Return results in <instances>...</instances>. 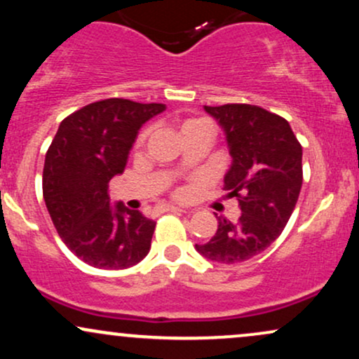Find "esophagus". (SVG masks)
<instances>
[{
  "label": "esophagus",
  "mask_w": 359,
  "mask_h": 359,
  "mask_svg": "<svg viewBox=\"0 0 359 359\" xmlns=\"http://www.w3.org/2000/svg\"><path fill=\"white\" fill-rule=\"evenodd\" d=\"M163 211H167V212H185L184 209L175 208V205H165V209H163Z\"/></svg>",
  "instance_id": "1"
}]
</instances>
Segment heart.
<instances>
[{
	"instance_id": "obj_1",
	"label": "heart",
	"mask_w": 359,
	"mask_h": 359,
	"mask_svg": "<svg viewBox=\"0 0 359 359\" xmlns=\"http://www.w3.org/2000/svg\"><path fill=\"white\" fill-rule=\"evenodd\" d=\"M199 123H209V121H208V119H204V118H192V119H185V121L182 123V126H180V131L187 130V128H191V126L199 125ZM147 135H148V131H147V130H143L142 133H140V137H138V140H137V147H142L143 143H145ZM177 194H179V196H182L184 192H182V191H179Z\"/></svg>"
}]
</instances>
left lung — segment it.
<instances>
[{
  "instance_id": "left-lung-1",
  "label": "left lung",
  "mask_w": 359,
  "mask_h": 359,
  "mask_svg": "<svg viewBox=\"0 0 359 359\" xmlns=\"http://www.w3.org/2000/svg\"><path fill=\"white\" fill-rule=\"evenodd\" d=\"M224 128L231 168L224 189L241 209L238 222L217 219V231L197 251L233 265L257 257L280 236L302 187V145L285 118L253 104L204 106Z\"/></svg>"
}]
</instances>
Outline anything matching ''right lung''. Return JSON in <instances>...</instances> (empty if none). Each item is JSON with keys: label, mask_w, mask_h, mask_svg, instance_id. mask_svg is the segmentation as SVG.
I'll return each instance as SVG.
<instances>
[{"label": "right lung", "mask_w": 359, "mask_h": 359, "mask_svg": "<svg viewBox=\"0 0 359 359\" xmlns=\"http://www.w3.org/2000/svg\"><path fill=\"white\" fill-rule=\"evenodd\" d=\"M165 104L121 97L90 102L60 123L43 165V199L67 248L90 266L121 270L150 251L155 221L118 203L109 180L126 167L143 123Z\"/></svg>", "instance_id": "right-lung-1"}]
</instances>
